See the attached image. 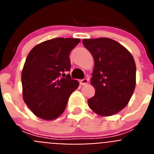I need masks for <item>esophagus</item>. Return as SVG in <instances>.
Segmentation results:
<instances>
[{
  "mask_svg": "<svg viewBox=\"0 0 154 154\" xmlns=\"http://www.w3.org/2000/svg\"><path fill=\"white\" fill-rule=\"evenodd\" d=\"M88 82H89V79H87V78H84L83 79L80 80V84H81V85H86Z\"/></svg>",
  "mask_w": 154,
  "mask_h": 154,
  "instance_id": "1",
  "label": "esophagus"
}]
</instances>
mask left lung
<instances>
[{
	"mask_svg": "<svg viewBox=\"0 0 154 154\" xmlns=\"http://www.w3.org/2000/svg\"><path fill=\"white\" fill-rule=\"evenodd\" d=\"M95 62L91 84L96 93L89 108L100 116L117 113L130 101L136 86V64L130 51L108 38L83 39Z\"/></svg>",
	"mask_w": 154,
	"mask_h": 154,
	"instance_id": "1",
	"label": "left lung"
}]
</instances>
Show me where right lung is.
<instances>
[{
	"label": "right lung",
	"mask_w": 154,
	"mask_h": 154,
	"mask_svg": "<svg viewBox=\"0 0 154 154\" xmlns=\"http://www.w3.org/2000/svg\"><path fill=\"white\" fill-rule=\"evenodd\" d=\"M79 38H55L34 47L26 58L21 82L24 103L35 115L51 120L58 117L79 86L72 79L69 54Z\"/></svg>",
	"instance_id": "obj_1"
}]
</instances>
